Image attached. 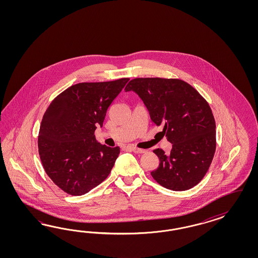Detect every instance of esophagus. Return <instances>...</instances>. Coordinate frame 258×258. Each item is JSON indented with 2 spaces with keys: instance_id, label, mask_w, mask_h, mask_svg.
I'll list each match as a JSON object with an SVG mask.
<instances>
[{
  "instance_id": "1",
  "label": "esophagus",
  "mask_w": 258,
  "mask_h": 258,
  "mask_svg": "<svg viewBox=\"0 0 258 258\" xmlns=\"http://www.w3.org/2000/svg\"><path fill=\"white\" fill-rule=\"evenodd\" d=\"M131 149L133 150V152H135V153H139V154L145 153V152L147 151L146 149H138V148H135V147H133Z\"/></svg>"
}]
</instances>
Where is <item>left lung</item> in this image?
<instances>
[{"instance_id": "obj_1", "label": "left lung", "mask_w": 258, "mask_h": 258, "mask_svg": "<svg viewBox=\"0 0 258 258\" xmlns=\"http://www.w3.org/2000/svg\"><path fill=\"white\" fill-rule=\"evenodd\" d=\"M152 122L172 144L169 155L156 149L160 164L151 176L173 191L194 187L208 171L216 151V122L211 108L195 88L178 78H140L131 80Z\"/></svg>"}]
</instances>
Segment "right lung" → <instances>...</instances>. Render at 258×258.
<instances>
[{
	"mask_svg": "<svg viewBox=\"0 0 258 258\" xmlns=\"http://www.w3.org/2000/svg\"><path fill=\"white\" fill-rule=\"evenodd\" d=\"M128 80L78 83L47 108L39 127V157L49 178L67 194L84 195L109 176L120 148L99 144L94 131Z\"/></svg>",
	"mask_w": 258,
	"mask_h": 258,
	"instance_id": "1",
	"label": "right lung"
}]
</instances>
